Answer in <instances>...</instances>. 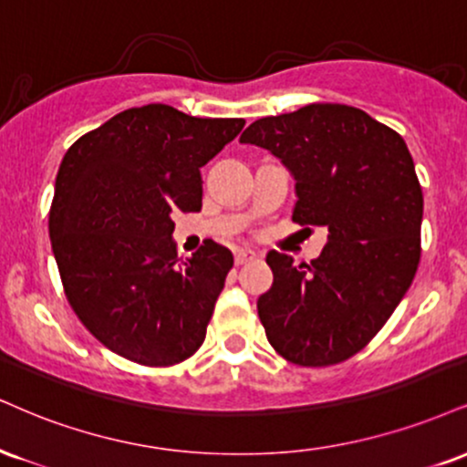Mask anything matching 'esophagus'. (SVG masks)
Masks as SVG:
<instances>
[{"label": "esophagus", "instance_id": "34e87169", "mask_svg": "<svg viewBox=\"0 0 467 467\" xmlns=\"http://www.w3.org/2000/svg\"><path fill=\"white\" fill-rule=\"evenodd\" d=\"M254 258H256V252H252L248 248L234 252V263H237V265H245V263L254 261Z\"/></svg>", "mask_w": 467, "mask_h": 467}]
</instances>
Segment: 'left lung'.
<instances>
[{
	"instance_id": "obj_1",
	"label": "left lung",
	"mask_w": 467,
	"mask_h": 467,
	"mask_svg": "<svg viewBox=\"0 0 467 467\" xmlns=\"http://www.w3.org/2000/svg\"><path fill=\"white\" fill-rule=\"evenodd\" d=\"M239 141L294 176V222L328 230L311 265L267 254L274 283L256 308L269 344L302 368L346 361L383 328L418 272L424 198L407 143L346 104L263 117Z\"/></svg>"
}]
</instances>
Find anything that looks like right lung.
<instances>
[{
	"label": "right lung",
	"mask_w": 467,
	"mask_h": 467,
	"mask_svg": "<svg viewBox=\"0 0 467 467\" xmlns=\"http://www.w3.org/2000/svg\"><path fill=\"white\" fill-rule=\"evenodd\" d=\"M244 119L128 109L78 139L56 176L49 239L65 296L99 344L128 361L173 365L202 346L233 267L215 241L180 261L176 211L202 209V173Z\"/></svg>",
	"instance_id": "add662e5"
}]
</instances>
